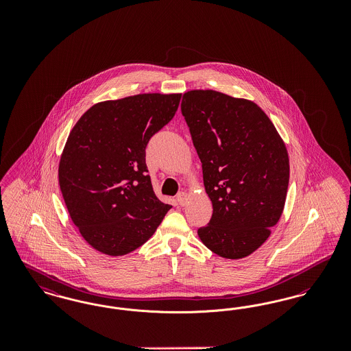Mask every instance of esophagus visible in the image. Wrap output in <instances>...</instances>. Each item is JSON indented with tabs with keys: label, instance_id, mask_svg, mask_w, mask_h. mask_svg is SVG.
Wrapping results in <instances>:
<instances>
[{
	"label": "esophagus",
	"instance_id": "1",
	"mask_svg": "<svg viewBox=\"0 0 351 351\" xmlns=\"http://www.w3.org/2000/svg\"><path fill=\"white\" fill-rule=\"evenodd\" d=\"M176 200L179 202V205H185V202H186V193L185 192H180L178 196H176Z\"/></svg>",
	"mask_w": 351,
	"mask_h": 351
}]
</instances>
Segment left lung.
Returning <instances> with one entry per match:
<instances>
[{"mask_svg":"<svg viewBox=\"0 0 351 351\" xmlns=\"http://www.w3.org/2000/svg\"><path fill=\"white\" fill-rule=\"evenodd\" d=\"M182 113L202 163L213 215L197 234L222 258L259 249L282 216L289 182L283 139L252 101L216 90L184 93Z\"/></svg>","mask_w":351,"mask_h":351,"instance_id":"obj_1","label":"left lung"}]
</instances>
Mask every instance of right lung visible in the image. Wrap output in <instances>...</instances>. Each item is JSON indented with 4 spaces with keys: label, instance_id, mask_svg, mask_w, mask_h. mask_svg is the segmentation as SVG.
Segmentation results:
<instances>
[{
    "label": "right lung",
    "instance_id": "right-lung-1",
    "mask_svg": "<svg viewBox=\"0 0 351 351\" xmlns=\"http://www.w3.org/2000/svg\"><path fill=\"white\" fill-rule=\"evenodd\" d=\"M180 99V93H145L99 102L69 133L59 163L60 191L93 249L112 256L132 252L172 208L154 193L146 147L173 118Z\"/></svg>",
    "mask_w": 351,
    "mask_h": 351
}]
</instances>
